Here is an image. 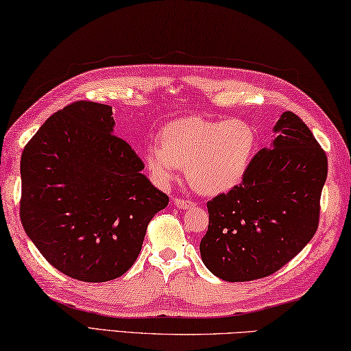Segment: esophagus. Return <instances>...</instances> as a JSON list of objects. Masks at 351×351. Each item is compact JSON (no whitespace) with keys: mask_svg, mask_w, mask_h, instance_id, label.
Instances as JSON below:
<instances>
[{"mask_svg":"<svg viewBox=\"0 0 351 351\" xmlns=\"http://www.w3.org/2000/svg\"><path fill=\"white\" fill-rule=\"evenodd\" d=\"M173 204L178 208H189L195 206V202L192 199H184V197H173Z\"/></svg>","mask_w":351,"mask_h":351,"instance_id":"obj_1","label":"esophagus"}]
</instances>
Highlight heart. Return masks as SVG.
Instances as JSON below:
<instances>
[{
  "label": "heart",
  "instance_id": "1",
  "mask_svg": "<svg viewBox=\"0 0 351 351\" xmlns=\"http://www.w3.org/2000/svg\"><path fill=\"white\" fill-rule=\"evenodd\" d=\"M256 135L242 119L187 117L169 123L159 141L144 147L145 164L161 186H169L186 167L192 186L202 193H221L237 186L250 164Z\"/></svg>",
  "mask_w": 351,
  "mask_h": 351
}]
</instances>
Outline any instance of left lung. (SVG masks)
Segmentation results:
<instances>
[{
  "mask_svg": "<svg viewBox=\"0 0 351 351\" xmlns=\"http://www.w3.org/2000/svg\"><path fill=\"white\" fill-rule=\"evenodd\" d=\"M269 149L259 150L241 184L207 202L199 250L228 282L254 281L290 263L315 237L327 155L304 121L284 112Z\"/></svg>",
  "mask_w": 351,
  "mask_h": 351,
  "instance_id": "1",
  "label": "left lung"
}]
</instances>
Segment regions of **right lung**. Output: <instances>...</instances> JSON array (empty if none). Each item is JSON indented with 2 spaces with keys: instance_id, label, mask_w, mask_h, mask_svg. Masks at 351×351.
<instances>
[{
  "instance_id": "right-lung-1",
  "label": "right lung",
  "mask_w": 351,
  "mask_h": 351,
  "mask_svg": "<svg viewBox=\"0 0 351 351\" xmlns=\"http://www.w3.org/2000/svg\"><path fill=\"white\" fill-rule=\"evenodd\" d=\"M113 125L110 106L75 101L41 125L21 156L24 230L56 270L82 282L123 276L169 204Z\"/></svg>"
}]
</instances>
